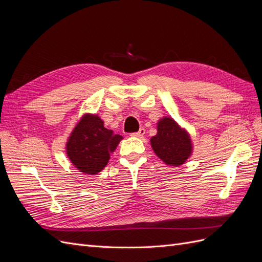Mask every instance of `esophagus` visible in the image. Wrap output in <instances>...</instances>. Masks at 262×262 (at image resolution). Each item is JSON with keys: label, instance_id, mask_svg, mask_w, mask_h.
<instances>
[{"label": "esophagus", "instance_id": "34e87169", "mask_svg": "<svg viewBox=\"0 0 262 262\" xmlns=\"http://www.w3.org/2000/svg\"><path fill=\"white\" fill-rule=\"evenodd\" d=\"M144 134H145V129L141 128L138 132H134V133H132V136H133V137H136V138H143V137H144Z\"/></svg>", "mask_w": 262, "mask_h": 262}]
</instances>
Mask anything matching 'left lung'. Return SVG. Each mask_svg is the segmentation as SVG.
Listing matches in <instances>:
<instances>
[{
	"label": "left lung",
	"mask_w": 262,
	"mask_h": 262,
	"mask_svg": "<svg viewBox=\"0 0 262 262\" xmlns=\"http://www.w3.org/2000/svg\"><path fill=\"white\" fill-rule=\"evenodd\" d=\"M150 145L166 165L175 167L186 163L193 148L189 133L170 117L158 120L157 133L150 139Z\"/></svg>",
	"instance_id": "1"
}]
</instances>
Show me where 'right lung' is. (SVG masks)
I'll list each match as a JSON object with an SVG mask.
<instances>
[{
	"label": "right lung",
	"instance_id": "obj_1",
	"mask_svg": "<svg viewBox=\"0 0 262 262\" xmlns=\"http://www.w3.org/2000/svg\"><path fill=\"white\" fill-rule=\"evenodd\" d=\"M122 137L104 126L97 115L85 114L67 142V154L75 167L87 175H96L106 167Z\"/></svg>",
	"mask_w": 262,
	"mask_h": 262
}]
</instances>
